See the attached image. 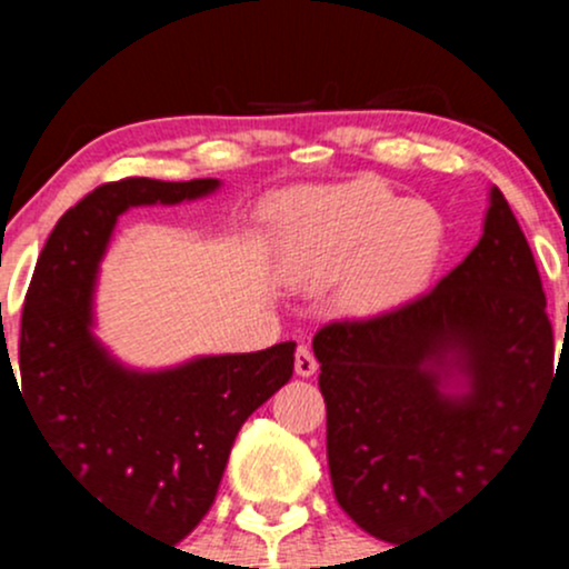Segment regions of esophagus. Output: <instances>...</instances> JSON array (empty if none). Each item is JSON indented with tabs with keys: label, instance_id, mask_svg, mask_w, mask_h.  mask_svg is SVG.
<instances>
[{
	"label": "esophagus",
	"instance_id": "1",
	"mask_svg": "<svg viewBox=\"0 0 569 569\" xmlns=\"http://www.w3.org/2000/svg\"><path fill=\"white\" fill-rule=\"evenodd\" d=\"M317 369H319V363H317V358H313L311 347L300 343V347H297V355H295V371L300 377H313L317 375Z\"/></svg>",
	"mask_w": 569,
	"mask_h": 569
}]
</instances>
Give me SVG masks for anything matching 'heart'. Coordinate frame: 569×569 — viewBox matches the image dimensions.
<instances>
[{"label": "heart", "mask_w": 569, "mask_h": 569, "mask_svg": "<svg viewBox=\"0 0 569 569\" xmlns=\"http://www.w3.org/2000/svg\"><path fill=\"white\" fill-rule=\"evenodd\" d=\"M274 226L291 283L330 286L343 278L341 302L363 313L410 300L440 250L438 214L375 181L289 194Z\"/></svg>", "instance_id": "heart-1"}]
</instances>
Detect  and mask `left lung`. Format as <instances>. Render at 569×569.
<instances>
[{
    "mask_svg": "<svg viewBox=\"0 0 569 569\" xmlns=\"http://www.w3.org/2000/svg\"><path fill=\"white\" fill-rule=\"evenodd\" d=\"M336 501L407 542L470 501L553 386V330L531 248L490 187L481 239L432 291L313 336Z\"/></svg>",
    "mask_w": 569,
    "mask_h": 569,
    "instance_id": "obj_1",
    "label": "left lung"
}]
</instances>
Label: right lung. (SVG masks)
Returning a JSON list of instances; mask_svg holds the SVG:
<instances>
[{"instance_id":"right-lung-1","label":"right lung","mask_w":569,"mask_h":569,"mask_svg":"<svg viewBox=\"0 0 569 569\" xmlns=\"http://www.w3.org/2000/svg\"><path fill=\"white\" fill-rule=\"evenodd\" d=\"M217 189V178H123L93 189L60 217L38 258L21 313V388L8 343L0 347L62 473L109 515L170 545L209 512L242 423L291 380L297 343L134 369L96 336L93 297L123 211Z\"/></svg>"}]
</instances>
